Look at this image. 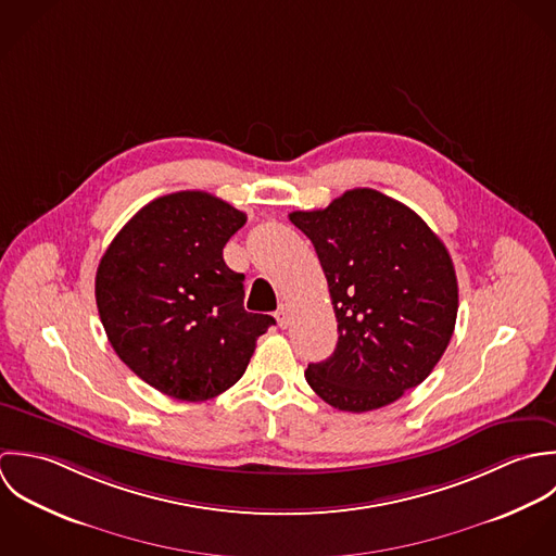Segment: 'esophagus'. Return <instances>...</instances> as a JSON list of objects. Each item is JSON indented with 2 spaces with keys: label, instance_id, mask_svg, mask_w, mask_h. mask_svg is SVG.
I'll return each mask as SVG.
<instances>
[{
  "label": "esophagus",
  "instance_id": "obj_1",
  "mask_svg": "<svg viewBox=\"0 0 556 556\" xmlns=\"http://www.w3.org/2000/svg\"><path fill=\"white\" fill-rule=\"evenodd\" d=\"M290 318H292L290 307H288V305H281V307L277 309V323H279V327H281V329H288V327H290Z\"/></svg>",
  "mask_w": 556,
  "mask_h": 556
}]
</instances>
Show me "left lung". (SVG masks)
<instances>
[{
  "instance_id": "left-lung-1",
  "label": "left lung",
  "mask_w": 556,
  "mask_h": 556,
  "mask_svg": "<svg viewBox=\"0 0 556 556\" xmlns=\"http://www.w3.org/2000/svg\"><path fill=\"white\" fill-rule=\"evenodd\" d=\"M290 222L316 247L339 333L333 354L309 363V387L345 413L393 404L432 374L455 329L457 279L443 240L374 189Z\"/></svg>"
}]
</instances>
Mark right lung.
<instances>
[{
	"label": "right lung",
	"mask_w": 556,
	"mask_h": 556,
	"mask_svg": "<svg viewBox=\"0 0 556 556\" xmlns=\"http://www.w3.org/2000/svg\"><path fill=\"white\" fill-rule=\"evenodd\" d=\"M244 222L211 193L178 191L146 204L101 257L97 307L115 354L174 400L222 395L275 325L244 312V275L223 262Z\"/></svg>",
	"instance_id": "add662e5"
}]
</instances>
